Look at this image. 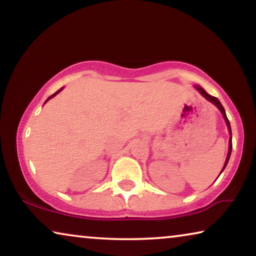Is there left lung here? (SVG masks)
I'll list each match as a JSON object with an SVG mask.
<instances>
[{"label":"left lung","mask_w":256,"mask_h":256,"mask_svg":"<svg viewBox=\"0 0 256 256\" xmlns=\"http://www.w3.org/2000/svg\"><path fill=\"white\" fill-rule=\"evenodd\" d=\"M196 88H197L198 92L200 93L202 96H204L206 100H208L210 102H212L213 104H214V106H216V108H218V110H219L220 112H222V116H224V118H225V122H226V124H227V128H228V132H230V142H228V154H227V157H226L225 164H224V168H222V171L225 170V168H226V166H227V163H228V160H230V152H232V130H230V121H228V118H227V116H226V112H225V110H224L222 104H220V101H219L218 99H216V98L212 96H210L208 93H206V90H205L204 88H202L200 86H196ZM222 172H220V174H222ZM219 176H220V174H219Z\"/></svg>","instance_id":"1"}]
</instances>
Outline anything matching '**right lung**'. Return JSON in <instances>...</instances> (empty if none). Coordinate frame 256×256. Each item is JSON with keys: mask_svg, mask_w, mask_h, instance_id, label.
Returning a JSON list of instances; mask_svg holds the SVG:
<instances>
[{"mask_svg": "<svg viewBox=\"0 0 256 256\" xmlns=\"http://www.w3.org/2000/svg\"><path fill=\"white\" fill-rule=\"evenodd\" d=\"M62 90V88H60V90H57V92H56L54 94H52V96H48V100H46V101H45V102H48V100H50V99H51V98H54V96H56V94H58L59 92H60V90Z\"/></svg>", "mask_w": 256, "mask_h": 256, "instance_id": "right-lung-1", "label": "right lung"}]
</instances>
